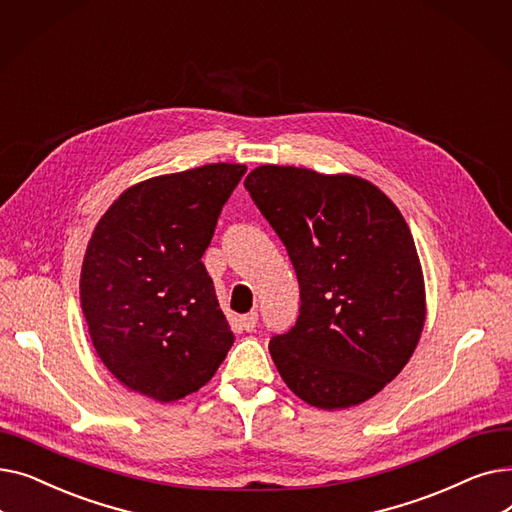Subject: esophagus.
Instances as JSON below:
<instances>
[{"label": "esophagus", "mask_w": 512, "mask_h": 512, "mask_svg": "<svg viewBox=\"0 0 512 512\" xmlns=\"http://www.w3.org/2000/svg\"><path fill=\"white\" fill-rule=\"evenodd\" d=\"M257 319H259V315L253 311V313H247V315H242L240 317V326L245 328L247 332H253L255 330V326H257Z\"/></svg>", "instance_id": "obj_1"}]
</instances>
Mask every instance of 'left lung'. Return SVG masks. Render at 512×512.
Masks as SVG:
<instances>
[{"instance_id": "8db88e82", "label": "left lung", "mask_w": 512, "mask_h": 512, "mask_svg": "<svg viewBox=\"0 0 512 512\" xmlns=\"http://www.w3.org/2000/svg\"><path fill=\"white\" fill-rule=\"evenodd\" d=\"M245 188L301 288L299 319L270 340L286 386L317 409L361 405L415 353L425 286L411 230L369 180L259 166Z\"/></svg>"}]
</instances>
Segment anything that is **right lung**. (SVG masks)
I'll return each mask as SVG.
<instances>
[{
  "label": "right lung",
  "mask_w": 512,
  "mask_h": 512,
  "mask_svg": "<svg viewBox=\"0 0 512 512\" xmlns=\"http://www.w3.org/2000/svg\"><path fill=\"white\" fill-rule=\"evenodd\" d=\"M245 172L207 164L143 180L97 222L80 305L99 359L128 390L172 402L226 359L234 334L201 257Z\"/></svg>",
  "instance_id": "right-lung-1"
}]
</instances>
